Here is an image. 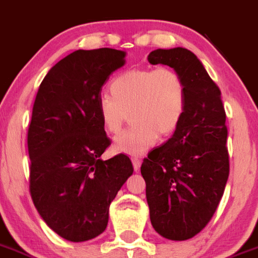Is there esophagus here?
I'll return each instance as SVG.
<instances>
[{
	"label": "esophagus",
	"instance_id": "34e87169",
	"mask_svg": "<svg viewBox=\"0 0 258 258\" xmlns=\"http://www.w3.org/2000/svg\"><path fill=\"white\" fill-rule=\"evenodd\" d=\"M132 162H133L134 170L138 171L139 168H141V163H142L141 158H138V157H133V158H132Z\"/></svg>",
	"mask_w": 258,
	"mask_h": 258
}]
</instances>
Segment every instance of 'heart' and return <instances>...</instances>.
Masks as SVG:
<instances>
[{
    "instance_id": "b5f03b06",
    "label": "heart",
    "mask_w": 258,
    "mask_h": 258,
    "mask_svg": "<svg viewBox=\"0 0 258 258\" xmlns=\"http://www.w3.org/2000/svg\"><path fill=\"white\" fill-rule=\"evenodd\" d=\"M97 102L105 131L116 134L127 112L134 125L115 138L120 153L139 156L157 143L159 134L177 131L187 107V87L182 76L170 67L136 68L120 73Z\"/></svg>"
}]
</instances>
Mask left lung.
<instances>
[{
  "mask_svg": "<svg viewBox=\"0 0 258 258\" xmlns=\"http://www.w3.org/2000/svg\"><path fill=\"white\" fill-rule=\"evenodd\" d=\"M148 62L176 70L187 87L182 122L141 167L153 228L171 241H186L210 222L229 176L225 110L219 87L192 51L157 49Z\"/></svg>",
  "mask_w": 258,
  "mask_h": 258,
  "instance_id": "left-lung-1",
  "label": "left lung"
}]
</instances>
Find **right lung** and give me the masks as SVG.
<instances>
[{
  "label": "right lung",
  "instance_id": "right-lung-1",
  "mask_svg": "<svg viewBox=\"0 0 258 258\" xmlns=\"http://www.w3.org/2000/svg\"><path fill=\"white\" fill-rule=\"evenodd\" d=\"M111 48L76 50L51 67L36 94L28 131L30 195L50 229L85 242L106 229L109 207L133 173L129 157L107 161L100 120L102 86L125 63Z\"/></svg>",
  "mask_w": 258,
  "mask_h": 258
}]
</instances>
